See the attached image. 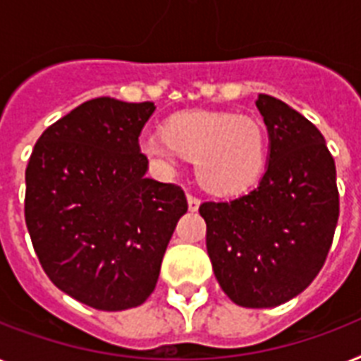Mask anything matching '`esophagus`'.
<instances>
[{
    "label": "esophagus",
    "instance_id": "obj_1",
    "mask_svg": "<svg viewBox=\"0 0 361 361\" xmlns=\"http://www.w3.org/2000/svg\"><path fill=\"white\" fill-rule=\"evenodd\" d=\"M187 204H189L190 211H196L198 206H200V198H196V196L192 195H187Z\"/></svg>",
    "mask_w": 361,
    "mask_h": 361
}]
</instances>
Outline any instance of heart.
I'll list each match as a JSON object with an SVG mask.
<instances>
[{
	"label": "heart",
	"mask_w": 361,
	"mask_h": 361,
	"mask_svg": "<svg viewBox=\"0 0 361 361\" xmlns=\"http://www.w3.org/2000/svg\"><path fill=\"white\" fill-rule=\"evenodd\" d=\"M163 136L140 140L146 159L165 174L176 171L180 157L195 159L200 185L216 195L247 189L265 166L269 139L256 116L228 111L180 113L166 120Z\"/></svg>",
	"instance_id": "b5f03b06"
}]
</instances>
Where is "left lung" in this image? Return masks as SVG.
<instances>
[{
  "label": "left lung",
  "mask_w": 361,
  "mask_h": 361,
  "mask_svg": "<svg viewBox=\"0 0 361 361\" xmlns=\"http://www.w3.org/2000/svg\"><path fill=\"white\" fill-rule=\"evenodd\" d=\"M269 165L256 189L204 202L206 247L222 291L243 307H274L302 293L332 247L339 219L336 163L321 131L282 99L259 94Z\"/></svg>",
  "instance_id": "1"
}]
</instances>
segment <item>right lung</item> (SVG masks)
I'll use <instances>...</instances> for the list:
<instances>
[{
    "instance_id": "1",
    "label": "right lung",
    "mask_w": 361,
    "mask_h": 361,
    "mask_svg": "<svg viewBox=\"0 0 361 361\" xmlns=\"http://www.w3.org/2000/svg\"><path fill=\"white\" fill-rule=\"evenodd\" d=\"M152 102H85L40 135L25 169V224L55 286L102 312L140 306L187 198L146 178L139 135Z\"/></svg>"
}]
</instances>
